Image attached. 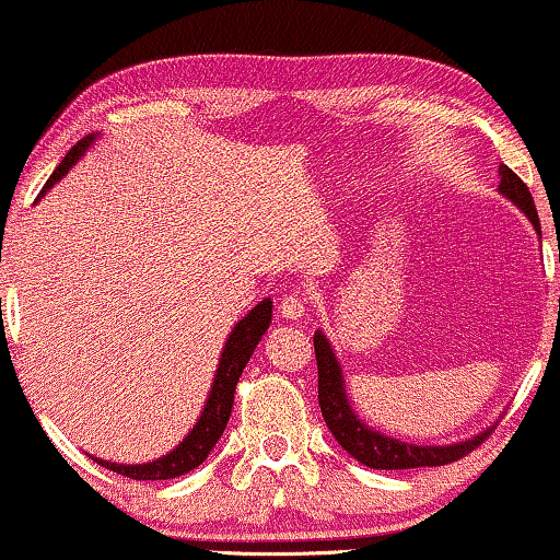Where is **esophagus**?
Here are the masks:
<instances>
[{"label": "esophagus", "instance_id": "esophagus-1", "mask_svg": "<svg viewBox=\"0 0 560 560\" xmlns=\"http://www.w3.org/2000/svg\"><path fill=\"white\" fill-rule=\"evenodd\" d=\"M278 311L280 316L285 320H298L305 316V298L301 293H285L282 298H278Z\"/></svg>", "mask_w": 560, "mask_h": 560}]
</instances>
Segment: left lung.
Wrapping results in <instances>:
<instances>
[{
    "instance_id": "left-lung-1",
    "label": "left lung",
    "mask_w": 560,
    "mask_h": 560,
    "mask_svg": "<svg viewBox=\"0 0 560 560\" xmlns=\"http://www.w3.org/2000/svg\"><path fill=\"white\" fill-rule=\"evenodd\" d=\"M500 190L510 198L512 203H517L525 211V217L533 221L535 229H540L538 211H535L533 196L517 173H512L508 165L500 167ZM313 347H316V362H318V405L320 416H324L328 431L334 433V439L341 443V448L362 462L370 469H418V466H443L451 462H458L469 451L481 446L489 439L485 431L481 435H474L471 441L464 443H451V446H412V443L387 439L372 428H366L362 420L354 416V410L349 408L347 393H343L341 370L336 362L331 347H328L326 336L316 331L313 336Z\"/></svg>"
}]
</instances>
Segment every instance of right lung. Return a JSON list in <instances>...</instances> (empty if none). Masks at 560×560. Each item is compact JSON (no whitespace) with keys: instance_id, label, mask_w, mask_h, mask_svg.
<instances>
[{"instance_id":"right-lung-1","label":"right lung","mask_w":560,"mask_h":560,"mask_svg":"<svg viewBox=\"0 0 560 560\" xmlns=\"http://www.w3.org/2000/svg\"><path fill=\"white\" fill-rule=\"evenodd\" d=\"M94 137H83L79 144H73L68 150V155L60 160V165L52 171V175L45 183L40 194H45L52 183L63 178L75 160L81 158V152L89 148ZM272 318V301L265 298L257 308H252L247 316H244L240 324L234 326L232 336H229L224 351H221V362L217 370V380L211 385V395L209 402H206L203 416L198 423L194 425V431L188 433V439L180 443L178 448H173L171 454L158 458L152 464H140V466H125V464H109V462H98L106 466L109 471H117L121 477L129 479H140V481H158V479H175L183 477V474L194 471L196 466H201L206 462V456L211 454V448L217 446V441L224 433V428L229 423V416H232V405H234V389L236 382H240L244 366H247L252 351L262 339V334L267 331Z\"/></svg>"}]
</instances>
